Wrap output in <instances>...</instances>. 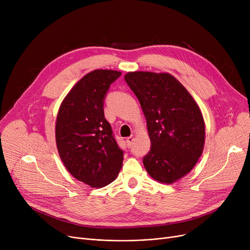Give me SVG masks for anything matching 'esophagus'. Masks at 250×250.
<instances>
[{"mask_svg":"<svg viewBox=\"0 0 250 250\" xmlns=\"http://www.w3.org/2000/svg\"><path fill=\"white\" fill-rule=\"evenodd\" d=\"M134 141H135V137H134V136H130V137H128V138L126 139V144H127V147H128V148H130V147L133 146Z\"/></svg>","mask_w":250,"mask_h":250,"instance_id":"esophagus-1","label":"esophagus"}]
</instances>
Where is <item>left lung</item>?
I'll return each instance as SVG.
<instances>
[{"label": "left lung", "mask_w": 250, "mask_h": 250, "mask_svg": "<svg viewBox=\"0 0 250 250\" xmlns=\"http://www.w3.org/2000/svg\"><path fill=\"white\" fill-rule=\"evenodd\" d=\"M147 120L151 149L143 158L149 175L173 183L187 175L201 157L205 123L198 104L168 73L129 72L125 76Z\"/></svg>", "instance_id": "left-lung-1"}]
</instances>
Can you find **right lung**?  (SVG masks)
I'll return each instance as SVG.
<instances>
[{
  "label": "right lung",
  "mask_w": 250,
  "mask_h": 250,
  "mask_svg": "<svg viewBox=\"0 0 250 250\" xmlns=\"http://www.w3.org/2000/svg\"><path fill=\"white\" fill-rule=\"evenodd\" d=\"M121 72L95 70L85 75L62 100L56 123V142L68 171L91 188L111 183L123 166L118 147L103 103Z\"/></svg>",
  "instance_id": "1"
}]
</instances>
